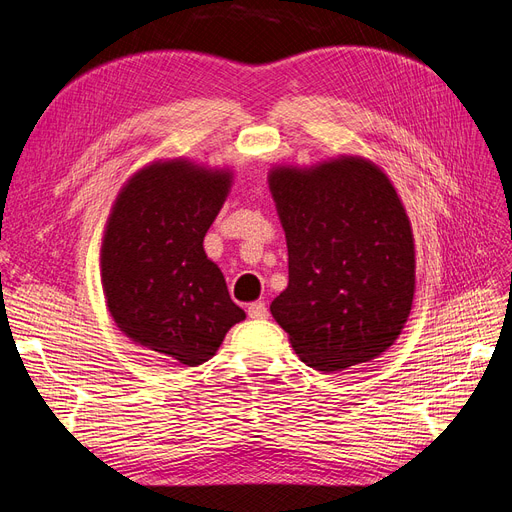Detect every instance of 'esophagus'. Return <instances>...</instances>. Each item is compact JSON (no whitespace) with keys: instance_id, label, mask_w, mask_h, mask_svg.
Here are the masks:
<instances>
[{"instance_id":"esophagus-1","label":"esophagus","mask_w":512,"mask_h":512,"mask_svg":"<svg viewBox=\"0 0 512 512\" xmlns=\"http://www.w3.org/2000/svg\"><path fill=\"white\" fill-rule=\"evenodd\" d=\"M247 316L254 318V320H262V318L269 316V309H267V305L262 303V301H256V303L247 305Z\"/></svg>"}]
</instances>
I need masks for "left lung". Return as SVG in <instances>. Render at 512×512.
I'll list each match as a JSON object with an SVG mask.
<instances>
[{"label":"left lung","instance_id":"left-lung-1","mask_svg":"<svg viewBox=\"0 0 512 512\" xmlns=\"http://www.w3.org/2000/svg\"><path fill=\"white\" fill-rule=\"evenodd\" d=\"M269 188L288 245V286L271 303L299 359L324 374L393 346L414 299V239L382 170L342 156L277 166Z\"/></svg>","mask_w":512,"mask_h":512}]
</instances>
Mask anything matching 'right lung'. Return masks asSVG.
Segmentation results:
<instances>
[{"label":"right lung","instance_id":"right-lung-1","mask_svg":"<svg viewBox=\"0 0 512 512\" xmlns=\"http://www.w3.org/2000/svg\"><path fill=\"white\" fill-rule=\"evenodd\" d=\"M228 170L153 162L123 185L100 267L108 312L132 342L188 367L209 361L245 312L203 239L230 190Z\"/></svg>","mask_w":512,"mask_h":512}]
</instances>
